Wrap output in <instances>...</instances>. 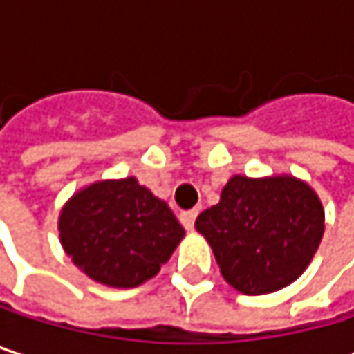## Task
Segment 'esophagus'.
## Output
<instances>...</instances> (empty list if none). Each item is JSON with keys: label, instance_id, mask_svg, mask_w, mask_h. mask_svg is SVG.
<instances>
[{"label": "esophagus", "instance_id": "34e87169", "mask_svg": "<svg viewBox=\"0 0 354 354\" xmlns=\"http://www.w3.org/2000/svg\"><path fill=\"white\" fill-rule=\"evenodd\" d=\"M196 215H198V211L196 209H190V211H182L180 213V223L184 225V230H192L194 227V219H196Z\"/></svg>", "mask_w": 354, "mask_h": 354}]
</instances>
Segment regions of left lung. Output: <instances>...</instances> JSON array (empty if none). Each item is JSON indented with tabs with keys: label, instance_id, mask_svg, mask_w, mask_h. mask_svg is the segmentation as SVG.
I'll return each mask as SVG.
<instances>
[{
	"label": "left lung",
	"instance_id": "8db88e82",
	"mask_svg": "<svg viewBox=\"0 0 354 354\" xmlns=\"http://www.w3.org/2000/svg\"><path fill=\"white\" fill-rule=\"evenodd\" d=\"M194 227L213 248L223 279L240 293L262 295L308 268L324 236V209L293 176H234Z\"/></svg>",
	"mask_w": 354,
	"mask_h": 354
}]
</instances>
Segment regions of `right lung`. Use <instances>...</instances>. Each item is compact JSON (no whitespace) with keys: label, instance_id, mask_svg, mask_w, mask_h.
Instances as JSON below:
<instances>
[{"label":"right lung","instance_id":"add662e5","mask_svg":"<svg viewBox=\"0 0 354 354\" xmlns=\"http://www.w3.org/2000/svg\"><path fill=\"white\" fill-rule=\"evenodd\" d=\"M61 244L73 264L108 287H137L168 262L184 227L135 178L96 182L61 211Z\"/></svg>","mask_w":354,"mask_h":354}]
</instances>
